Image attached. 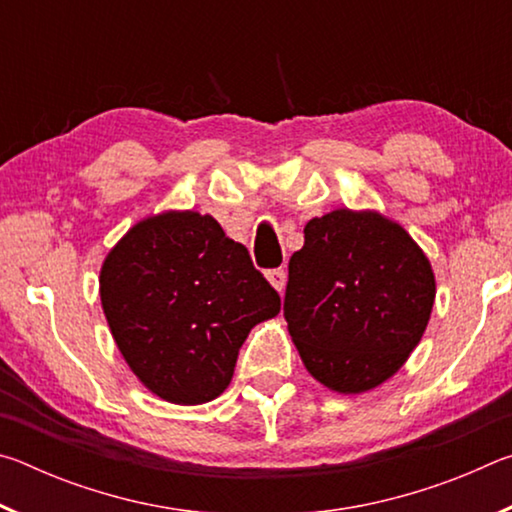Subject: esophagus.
Segmentation results:
<instances>
[{
  "label": "esophagus",
  "instance_id": "obj_1",
  "mask_svg": "<svg viewBox=\"0 0 512 512\" xmlns=\"http://www.w3.org/2000/svg\"><path fill=\"white\" fill-rule=\"evenodd\" d=\"M266 280L271 282L275 291H282L284 284H287V271L284 268H271V271H266Z\"/></svg>",
  "mask_w": 512,
  "mask_h": 512
}]
</instances>
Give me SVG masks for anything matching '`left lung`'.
I'll use <instances>...</instances> for the list:
<instances>
[{
    "instance_id": "left-lung-1",
    "label": "left lung",
    "mask_w": 512,
    "mask_h": 512,
    "mask_svg": "<svg viewBox=\"0 0 512 512\" xmlns=\"http://www.w3.org/2000/svg\"><path fill=\"white\" fill-rule=\"evenodd\" d=\"M436 277L400 223L343 207L305 225L284 318L309 375L357 395L400 370L427 329Z\"/></svg>"
}]
</instances>
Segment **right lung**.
Masks as SVG:
<instances>
[{
	"label": "right lung",
	"instance_id": "add662e5",
	"mask_svg": "<svg viewBox=\"0 0 512 512\" xmlns=\"http://www.w3.org/2000/svg\"><path fill=\"white\" fill-rule=\"evenodd\" d=\"M101 307L121 357L153 395L205 404L228 388L239 348L280 296L210 214L135 223L103 259Z\"/></svg>",
	"mask_w": 512,
	"mask_h": 512
}]
</instances>
